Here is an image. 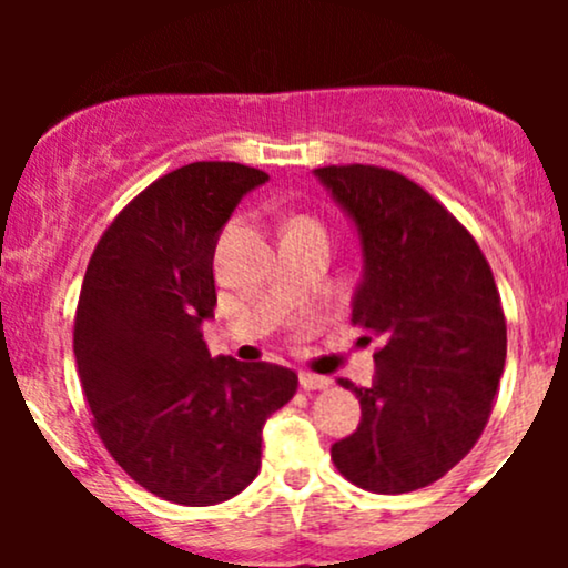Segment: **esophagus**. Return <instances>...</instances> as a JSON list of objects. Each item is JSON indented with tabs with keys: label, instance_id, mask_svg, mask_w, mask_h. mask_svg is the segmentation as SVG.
Masks as SVG:
<instances>
[{
	"label": "esophagus",
	"instance_id": "34e87169",
	"mask_svg": "<svg viewBox=\"0 0 568 568\" xmlns=\"http://www.w3.org/2000/svg\"><path fill=\"white\" fill-rule=\"evenodd\" d=\"M298 384H302V389H325L331 384V379L328 376L306 374V371H302V374H298Z\"/></svg>",
	"mask_w": 568,
	"mask_h": 568
}]
</instances>
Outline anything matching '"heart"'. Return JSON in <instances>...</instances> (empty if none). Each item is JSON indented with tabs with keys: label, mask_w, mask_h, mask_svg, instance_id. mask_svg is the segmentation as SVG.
Segmentation results:
<instances>
[{
	"label": "heart",
	"mask_w": 568,
	"mask_h": 568,
	"mask_svg": "<svg viewBox=\"0 0 568 568\" xmlns=\"http://www.w3.org/2000/svg\"><path fill=\"white\" fill-rule=\"evenodd\" d=\"M298 221H306V219H296V221H293V224H298Z\"/></svg>",
	"instance_id": "1"
}]
</instances>
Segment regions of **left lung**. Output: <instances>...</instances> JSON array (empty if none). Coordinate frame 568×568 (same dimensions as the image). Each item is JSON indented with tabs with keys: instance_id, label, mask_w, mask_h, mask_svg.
<instances>
[{
	"instance_id": "left-lung-1",
	"label": "left lung",
	"mask_w": 568,
	"mask_h": 568,
	"mask_svg": "<svg viewBox=\"0 0 568 568\" xmlns=\"http://www.w3.org/2000/svg\"><path fill=\"white\" fill-rule=\"evenodd\" d=\"M355 224L363 277L352 323L382 338L361 425L331 446L336 470L374 494L443 478L484 433L507 357L491 266L473 234L406 175L374 165L315 171Z\"/></svg>"
}]
</instances>
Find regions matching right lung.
Instances as JSON below:
<instances>
[{"label":"right lung","mask_w":568,"mask_h":568,"mask_svg":"<svg viewBox=\"0 0 568 568\" xmlns=\"http://www.w3.org/2000/svg\"><path fill=\"white\" fill-rule=\"evenodd\" d=\"M270 175L192 162L146 186L98 240L74 317V357L95 429L135 484L186 507L232 499L262 467L264 422L298 376L211 357L219 234Z\"/></svg>","instance_id":"1"}]
</instances>
